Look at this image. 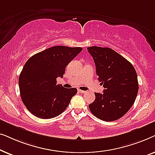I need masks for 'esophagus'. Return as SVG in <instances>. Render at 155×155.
<instances>
[{"mask_svg":"<svg viewBox=\"0 0 155 155\" xmlns=\"http://www.w3.org/2000/svg\"><path fill=\"white\" fill-rule=\"evenodd\" d=\"M78 92H79L80 93H82V94H84V93H86L85 91H83V90H78Z\"/></svg>","mask_w":155,"mask_h":155,"instance_id":"obj_1","label":"esophagus"}]
</instances>
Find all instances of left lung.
<instances>
[{
	"label": "left lung",
	"mask_w": 155,
	"mask_h": 155,
	"mask_svg": "<svg viewBox=\"0 0 155 155\" xmlns=\"http://www.w3.org/2000/svg\"><path fill=\"white\" fill-rule=\"evenodd\" d=\"M88 52L94 59L102 94L95 92V100L89 104L93 115L105 121H113L130 109L138 92L136 71L133 65L110 48L91 46Z\"/></svg>",
	"instance_id": "8db88e82"
}]
</instances>
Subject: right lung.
Returning <instances> with one entry per match:
<instances>
[{"label": "right lung", "instance_id": "add662e5", "mask_svg": "<svg viewBox=\"0 0 155 155\" xmlns=\"http://www.w3.org/2000/svg\"><path fill=\"white\" fill-rule=\"evenodd\" d=\"M82 48L56 46L35 54L25 63L19 76L20 96L27 110L40 118H52L66 109L76 88L57 84L65 67Z\"/></svg>", "mask_w": 155, "mask_h": 155}]
</instances>
